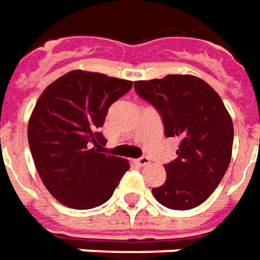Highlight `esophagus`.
Wrapping results in <instances>:
<instances>
[{
  "label": "esophagus",
  "mask_w": 260,
  "mask_h": 260,
  "mask_svg": "<svg viewBox=\"0 0 260 260\" xmlns=\"http://www.w3.org/2000/svg\"><path fill=\"white\" fill-rule=\"evenodd\" d=\"M134 162H136L139 167H144V166H148V164H150V158H148V157H140V158L134 160Z\"/></svg>",
  "instance_id": "1"
}]
</instances>
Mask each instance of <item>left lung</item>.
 Returning a JSON list of instances; mask_svg holds the SVG:
<instances>
[{
  "label": "left lung",
  "mask_w": 260,
  "mask_h": 260,
  "mask_svg": "<svg viewBox=\"0 0 260 260\" xmlns=\"http://www.w3.org/2000/svg\"><path fill=\"white\" fill-rule=\"evenodd\" d=\"M136 93L161 114L166 137H177V158L164 166L167 178L153 188L161 205L185 211L207 201L229 167L234 124L219 94L192 75L137 80Z\"/></svg>",
  "instance_id": "obj_1"
}]
</instances>
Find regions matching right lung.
<instances>
[{"label":"right lung","instance_id":"right-lung-1","mask_svg":"<svg viewBox=\"0 0 260 260\" xmlns=\"http://www.w3.org/2000/svg\"><path fill=\"white\" fill-rule=\"evenodd\" d=\"M133 86L124 79L72 71L39 96L28 123L32 158L46 189L73 209L99 207L110 198L128 161L102 153L99 128L109 107Z\"/></svg>","mask_w":260,"mask_h":260}]
</instances>
